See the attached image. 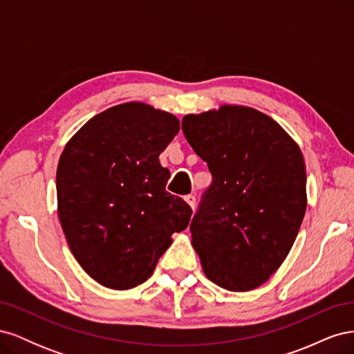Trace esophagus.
Masks as SVG:
<instances>
[{
    "mask_svg": "<svg viewBox=\"0 0 354 354\" xmlns=\"http://www.w3.org/2000/svg\"><path fill=\"white\" fill-rule=\"evenodd\" d=\"M185 199L190 205V208L195 209V207H196V198H195V195H187V196H185Z\"/></svg>",
    "mask_w": 354,
    "mask_h": 354,
    "instance_id": "obj_1",
    "label": "esophagus"
}]
</instances>
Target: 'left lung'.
Masks as SVG:
<instances>
[{
  "label": "left lung",
  "mask_w": 354,
  "mask_h": 354,
  "mask_svg": "<svg viewBox=\"0 0 354 354\" xmlns=\"http://www.w3.org/2000/svg\"><path fill=\"white\" fill-rule=\"evenodd\" d=\"M181 128L212 176L190 223L203 273L250 291L279 269L303 223V153L270 116L245 106L186 115Z\"/></svg>",
  "instance_id": "8db88e82"
}]
</instances>
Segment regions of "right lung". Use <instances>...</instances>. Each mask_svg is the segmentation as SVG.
Segmentation results:
<instances>
[{
    "label": "right lung",
    "instance_id": "obj_1",
    "mask_svg": "<svg viewBox=\"0 0 354 354\" xmlns=\"http://www.w3.org/2000/svg\"><path fill=\"white\" fill-rule=\"evenodd\" d=\"M178 130L174 115L124 103L91 118L60 156L62 229L82 269L106 288L147 281L171 234L189 226L192 208L165 190L169 171L158 159Z\"/></svg>",
    "mask_w": 354,
    "mask_h": 354
}]
</instances>
